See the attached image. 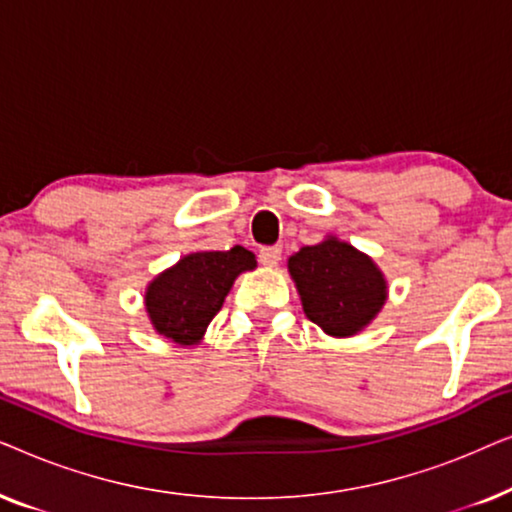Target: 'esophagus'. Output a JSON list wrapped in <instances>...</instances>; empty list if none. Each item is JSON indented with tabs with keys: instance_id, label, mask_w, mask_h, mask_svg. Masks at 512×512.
I'll use <instances>...</instances> for the list:
<instances>
[{
	"instance_id": "34e87169",
	"label": "esophagus",
	"mask_w": 512,
	"mask_h": 512,
	"mask_svg": "<svg viewBox=\"0 0 512 512\" xmlns=\"http://www.w3.org/2000/svg\"><path fill=\"white\" fill-rule=\"evenodd\" d=\"M258 261H261L265 268H275V265L282 261V247H263L258 251Z\"/></svg>"
}]
</instances>
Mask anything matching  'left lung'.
Returning a JSON list of instances; mask_svg holds the SVG:
<instances>
[{
  "instance_id": "1",
  "label": "left lung",
  "mask_w": 512,
  "mask_h": 512,
  "mask_svg": "<svg viewBox=\"0 0 512 512\" xmlns=\"http://www.w3.org/2000/svg\"><path fill=\"white\" fill-rule=\"evenodd\" d=\"M289 275L307 319L333 338L363 331L387 300V279L373 258L333 235L293 254Z\"/></svg>"
}]
</instances>
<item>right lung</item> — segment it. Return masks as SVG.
<instances>
[{
  "label": "right lung",
  "mask_w": 512,
  "mask_h": 512,
  "mask_svg": "<svg viewBox=\"0 0 512 512\" xmlns=\"http://www.w3.org/2000/svg\"><path fill=\"white\" fill-rule=\"evenodd\" d=\"M254 268L256 256L244 247L184 256L146 286L144 305L156 333L177 345H198L237 275Z\"/></svg>",
  "instance_id": "1"
}]
</instances>
